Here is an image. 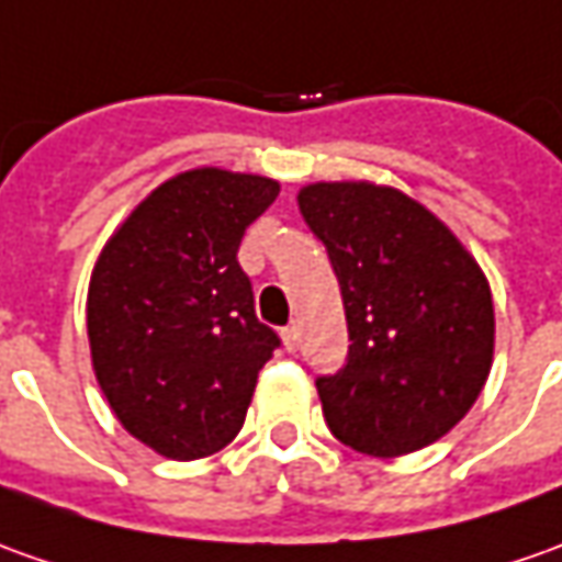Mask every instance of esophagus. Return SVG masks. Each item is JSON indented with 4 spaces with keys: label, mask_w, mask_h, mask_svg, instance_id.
Masks as SVG:
<instances>
[{
    "label": "esophagus",
    "mask_w": 562,
    "mask_h": 562,
    "mask_svg": "<svg viewBox=\"0 0 562 562\" xmlns=\"http://www.w3.org/2000/svg\"><path fill=\"white\" fill-rule=\"evenodd\" d=\"M282 345H285V350H289V353H295L297 350V345H301V329H297L295 323L282 329Z\"/></svg>",
    "instance_id": "34e87169"
}]
</instances>
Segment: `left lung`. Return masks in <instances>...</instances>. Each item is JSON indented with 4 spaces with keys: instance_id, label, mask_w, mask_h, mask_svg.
I'll return each mask as SVG.
<instances>
[{
    "instance_id": "1",
    "label": "left lung",
    "mask_w": 562,
    "mask_h": 562,
    "mask_svg": "<svg viewBox=\"0 0 562 562\" xmlns=\"http://www.w3.org/2000/svg\"><path fill=\"white\" fill-rule=\"evenodd\" d=\"M297 209L329 251L350 335L347 366L316 381L338 440L400 458L446 437L486 387L495 307L452 227L375 181H313Z\"/></svg>"
}]
</instances>
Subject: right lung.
I'll use <instances>...</instances> for the list:
<instances>
[{
  "label": "right lung",
  "instance_id": "right-lung-1",
  "mask_svg": "<svg viewBox=\"0 0 562 562\" xmlns=\"http://www.w3.org/2000/svg\"><path fill=\"white\" fill-rule=\"evenodd\" d=\"M280 181L196 166L150 190L91 267V369L110 409L156 456L221 452L246 422L280 338L236 261Z\"/></svg>",
  "mask_w": 562,
  "mask_h": 562
}]
</instances>
